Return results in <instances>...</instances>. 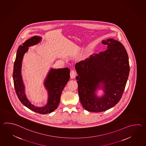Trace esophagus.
<instances>
[{
	"label": "esophagus",
	"mask_w": 146,
	"mask_h": 146,
	"mask_svg": "<svg viewBox=\"0 0 146 146\" xmlns=\"http://www.w3.org/2000/svg\"><path fill=\"white\" fill-rule=\"evenodd\" d=\"M76 75V73L75 71L74 70H72L70 72V76L71 78H74Z\"/></svg>",
	"instance_id": "1"
}]
</instances>
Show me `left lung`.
Here are the masks:
<instances>
[{
  "mask_svg": "<svg viewBox=\"0 0 146 146\" xmlns=\"http://www.w3.org/2000/svg\"><path fill=\"white\" fill-rule=\"evenodd\" d=\"M102 43L107 45L106 50L93 54L75 66L80 103L93 112L106 111L119 102L129 73L128 54L122 43L112 38ZM101 86L104 95L99 98L95 92Z\"/></svg>",
  "mask_w": 146,
  "mask_h": 146,
  "instance_id": "8db88e82",
  "label": "left lung"
}]
</instances>
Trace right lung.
Masks as SVG:
<instances>
[{
    "mask_svg": "<svg viewBox=\"0 0 146 146\" xmlns=\"http://www.w3.org/2000/svg\"><path fill=\"white\" fill-rule=\"evenodd\" d=\"M41 40V37L33 36L19 47L13 66V79L15 92L21 103L33 111L45 114L53 112L58 107L62 92L70 80V71L68 68H51L44 81V85L48 94L47 104L45 106L36 107L29 101L25 94V87L21 75L22 61L29 47L37 44Z\"/></svg>",
    "mask_w": 146,
    "mask_h": 146,
    "instance_id": "add662e5",
    "label": "right lung"
}]
</instances>
